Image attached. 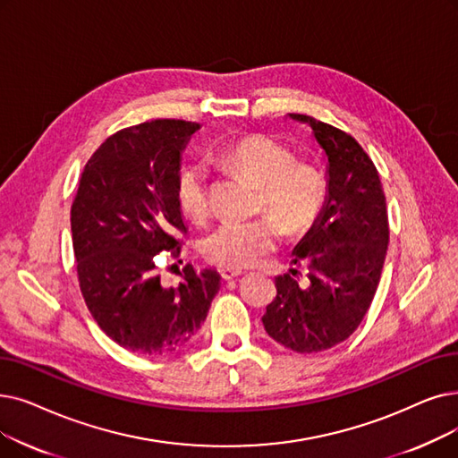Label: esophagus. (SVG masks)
<instances>
[{"label": "esophagus", "instance_id": "esophagus-1", "mask_svg": "<svg viewBox=\"0 0 458 458\" xmlns=\"http://www.w3.org/2000/svg\"><path fill=\"white\" fill-rule=\"evenodd\" d=\"M242 275H243V271H240V269H230V267L221 269V276L225 278V281H233V278L242 276Z\"/></svg>", "mask_w": 458, "mask_h": 458}]
</instances>
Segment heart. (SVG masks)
I'll use <instances>...</instances> for the list:
<instances>
[{
	"instance_id": "heart-1",
	"label": "heart",
	"mask_w": 458,
	"mask_h": 458,
	"mask_svg": "<svg viewBox=\"0 0 458 458\" xmlns=\"http://www.w3.org/2000/svg\"><path fill=\"white\" fill-rule=\"evenodd\" d=\"M218 163L245 174L260 183V208L269 209L250 221L218 223L202 242L209 262L245 269L273 252L286 232H307L322 215L327 185L322 172L307 163H295L293 153L264 134H247L228 142L216 153ZM177 202L194 221H202L209 211V175L204 165L187 166L177 180Z\"/></svg>"
}]
</instances>
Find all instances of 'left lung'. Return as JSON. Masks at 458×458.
I'll return each instance as SVG.
<instances>
[{
  "instance_id": "left-lung-1",
  "label": "left lung",
  "mask_w": 458,
  "mask_h": 458,
  "mask_svg": "<svg viewBox=\"0 0 458 458\" xmlns=\"http://www.w3.org/2000/svg\"><path fill=\"white\" fill-rule=\"evenodd\" d=\"M327 157L322 215L293 249V264L309 267L305 284L275 278L276 297L262 316L267 335L297 353H316L346 341L365 318L389 243L386 194L370 157L348 132L303 114Z\"/></svg>"
}]
</instances>
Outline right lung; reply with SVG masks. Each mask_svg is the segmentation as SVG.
Instances as JSON below:
<instances>
[{
	"mask_svg": "<svg viewBox=\"0 0 458 458\" xmlns=\"http://www.w3.org/2000/svg\"><path fill=\"white\" fill-rule=\"evenodd\" d=\"M200 129L183 119H153L108 136L78 182L71 208L72 249L84 301L122 348L163 355L185 346L204 324L221 275L180 273L161 284L157 256L180 258L174 232H187L177 202L182 151Z\"/></svg>",
	"mask_w": 458,
	"mask_h": 458,
	"instance_id": "add662e5",
	"label": "right lung"
}]
</instances>
